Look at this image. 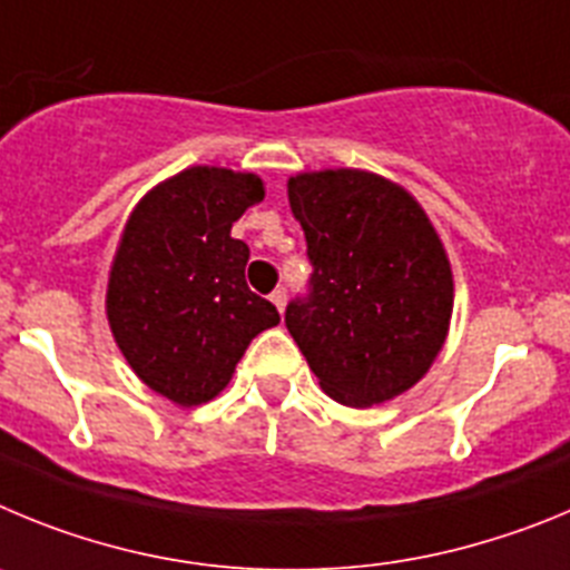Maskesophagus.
I'll return each instance as SVG.
<instances>
[{"instance_id": "1", "label": "esophagus", "mask_w": 570, "mask_h": 570, "mask_svg": "<svg viewBox=\"0 0 570 570\" xmlns=\"http://www.w3.org/2000/svg\"><path fill=\"white\" fill-rule=\"evenodd\" d=\"M269 301H273V304L278 306V312H284V306H286V289H275L273 295H269Z\"/></svg>"}]
</instances>
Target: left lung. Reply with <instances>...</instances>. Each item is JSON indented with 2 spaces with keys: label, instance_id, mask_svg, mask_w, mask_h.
I'll return each mask as SVG.
<instances>
[{
  "label": "left lung",
  "instance_id": "obj_1",
  "mask_svg": "<svg viewBox=\"0 0 570 570\" xmlns=\"http://www.w3.org/2000/svg\"><path fill=\"white\" fill-rule=\"evenodd\" d=\"M312 264L286 330L321 389L374 406L412 389L443 348L454 304L438 233L406 189L361 170L289 178Z\"/></svg>",
  "mask_w": 570,
  "mask_h": 570
}]
</instances>
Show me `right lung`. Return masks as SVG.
<instances>
[{
  "mask_svg": "<svg viewBox=\"0 0 570 570\" xmlns=\"http://www.w3.org/2000/svg\"><path fill=\"white\" fill-rule=\"evenodd\" d=\"M264 198L253 173L189 167L147 193L107 284V321L132 372L178 406L222 392L258 332L281 315L247 286L233 224Z\"/></svg>",
  "mask_w": 570,
  "mask_h": 570,
  "instance_id": "right-lung-1",
  "label": "right lung"
}]
</instances>
